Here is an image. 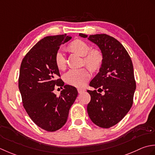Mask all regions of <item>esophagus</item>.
<instances>
[{
  "label": "esophagus",
  "instance_id": "obj_1",
  "mask_svg": "<svg viewBox=\"0 0 155 155\" xmlns=\"http://www.w3.org/2000/svg\"><path fill=\"white\" fill-rule=\"evenodd\" d=\"M78 93H79V94H81V93H82V92H84V91H85V90L84 89V88L79 87V88H78Z\"/></svg>",
  "mask_w": 155,
  "mask_h": 155
}]
</instances>
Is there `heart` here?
I'll list each match as a JSON object with an SVG mask.
<instances>
[{"label": "heart", "instance_id": "b5f03b06", "mask_svg": "<svg viewBox=\"0 0 155 155\" xmlns=\"http://www.w3.org/2000/svg\"><path fill=\"white\" fill-rule=\"evenodd\" d=\"M69 49L79 55L83 57V64L91 71H96L101 68L104 61L102 52L99 49L90 50V46L86 41L81 39H75L69 43ZM55 63L59 69H64L66 66V60L64 53L59 50L55 55ZM90 78L89 69L86 68L72 69L65 73L64 78L69 85L75 87H82L86 84Z\"/></svg>", "mask_w": 155, "mask_h": 155}]
</instances>
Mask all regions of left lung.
I'll use <instances>...</instances> for the list:
<instances>
[{"mask_svg":"<svg viewBox=\"0 0 155 155\" xmlns=\"http://www.w3.org/2000/svg\"><path fill=\"white\" fill-rule=\"evenodd\" d=\"M86 38L87 35L80 33ZM88 39L100 47L104 56L99 73L90 83L96 90H87L91 100L87 111L94 124L104 128L116 125L133 104L136 90L133 65L130 55L117 39L106 34L91 35Z\"/></svg>","mask_w":155,"mask_h":155,"instance_id":"obj_1","label":"left lung"}]
</instances>
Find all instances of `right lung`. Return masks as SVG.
<instances>
[{
	"label": "right lung",
	"instance_id": "obj_1",
	"mask_svg": "<svg viewBox=\"0 0 155 155\" xmlns=\"http://www.w3.org/2000/svg\"><path fill=\"white\" fill-rule=\"evenodd\" d=\"M71 39L66 35L45 37L30 49L21 64L18 88L23 106L35 124L48 132L65 124L78 94L75 87L64 86L55 63L60 45ZM55 85L64 87L59 97L52 92Z\"/></svg>",
	"mask_w": 155,
	"mask_h": 155
}]
</instances>
